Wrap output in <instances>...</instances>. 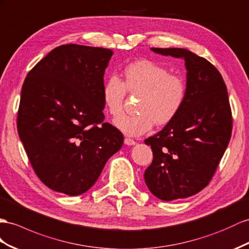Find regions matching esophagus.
I'll list each match as a JSON object with an SVG mask.
<instances>
[{"label": "esophagus", "instance_id": "obj_1", "mask_svg": "<svg viewBox=\"0 0 249 249\" xmlns=\"http://www.w3.org/2000/svg\"><path fill=\"white\" fill-rule=\"evenodd\" d=\"M124 143H125L126 145H128V146L136 145V141H135V140H132V139H130V138H125V139H124Z\"/></svg>", "mask_w": 249, "mask_h": 249}]
</instances>
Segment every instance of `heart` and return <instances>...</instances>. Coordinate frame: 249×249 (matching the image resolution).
<instances>
[{"label": "heart", "mask_w": 249, "mask_h": 249, "mask_svg": "<svg viewBox=\"0 0 249 249\" xmlns=\"http://www.w3.org/2000/svg\"><path fill=\"white\" fill-rule=\"evenodd\" d=\"M126 91L141 93L136 114L114 120V126L127 136H141L154 124L164 126L170 123L185 103L187 86L182 76L159 64L141 60L124 68L123 81L111 75L103 85L102 99L106 111L112 117L123 112Z\"/></svg>", "instance_id": "obj_1"}]
</instances>
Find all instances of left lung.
Instances as JSON below:
<instances>
[{
	"label": "left lung",
	"instance_id": "1",
	"mask_svg": "<svg viewBox=\"0 0 249 249\" xmlns=\"http://www.w3.org/2000/svg\"><path fill=\"white\" fill-rule=\"evenodd\" d=\"M151 50L184 59L187 94L178 116L144 141L154 155L144 179L160 200L184 199L208 185L227 148L232 129L227 88L218 69L189 50Z\"/></svg>",
	"mask_w": 249,
	"mask_h": 249
}]
</instances>
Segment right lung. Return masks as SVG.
I'll return each mask as SVG.
<instances>
[{"label": "right lung", "mask_w": 249, "mask_h": 249, "mask_svg": "<svg viewBox=\"0 0 249 249\" xmlns=\"http://www.w3.org/2000/svg\"><path fill=\"white\" fill-rule=\"evenodd\" d=\"M112 54L106 48L62 45L24 81L18 137L36 176L58 193H86L123 145L121 131L103 123L102 90Z\"/></svg>", "instance_id": "add662e5"}]
</instances>
